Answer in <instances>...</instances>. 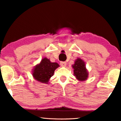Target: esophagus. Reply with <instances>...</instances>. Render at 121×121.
<instances>
[{
	"label": "esophagus",
	"instance_id": "esophagus-1",
	"mask_svg": "<svg viewBox=\"0 0 121 121\" xmlns=\"http://www.w3.org/2000/svg\"><path fill=\"white\" fill-rule=\"evenodd\" d=\"M60 64L61 66H62V67H65V66H66V65H67L66 62H60Z\"/></svg>",
	"mask_w": 121,
	"mask_h": 121
}]
</instances>
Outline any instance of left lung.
<instances>
[{
	"label": "left lung",
	"instance_id": "1",
	"mask_svg": "<svg viewBox=\"0 0 121 121\" xmlns=\"http://www.w3.org/2000/svg\"><path fill=\"white\" fill-rule=\"evenodd\" d=\"M72 67L74 69V75L76 78L80 81H83L87 79L88 73L83 60L80 58L77 59L74 65H72Z\"/></svg>",
	"mask_w": 121,
	"mask_h": 121
}]
</instances>
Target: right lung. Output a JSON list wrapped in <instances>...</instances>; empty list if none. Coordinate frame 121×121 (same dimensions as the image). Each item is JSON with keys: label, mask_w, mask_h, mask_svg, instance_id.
Returning <instances> with one entry per match:
<instances>
[{"label": "right lung", "mask_w": 121, "mask_h": 121, "mask_svg": "<svg viewBox=\"0 0 121 121\" xmlns=\"http://www.w3.org/2000/svg\"><path fill=\"white\" fill-rule=\"evenodd\" d=\"M59 66L57 63H52L49 59L45 58L39 65L34 68L32 75L37 81L47 83L50 77L53 76L55 70Z\"/></svg>", "instance_id": "1"}]
</instances>
